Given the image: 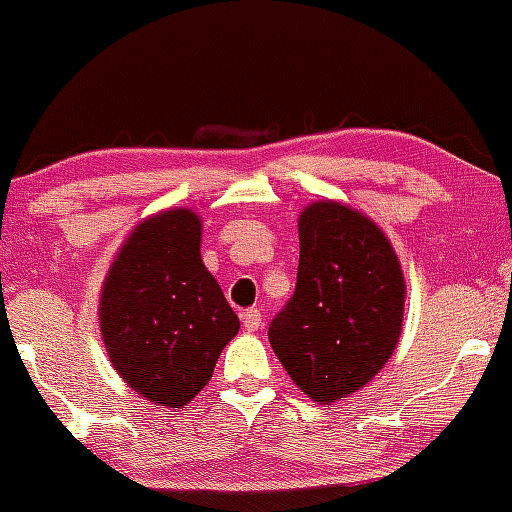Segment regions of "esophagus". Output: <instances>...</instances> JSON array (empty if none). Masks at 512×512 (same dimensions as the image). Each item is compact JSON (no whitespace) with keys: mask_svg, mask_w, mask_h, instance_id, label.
Returning <instances> with one entry per match:
<instances>
[{"mask_svg":"<svg viewBox=\"0 0 512 512\" xmlns=\"http://www.w3.org/2000/svg\"><path fill=\"white\" fill-rule=\"evenodd\" d=\"M262 327V313L257 308H250L248 313H243V330L245 332H257Z\"/></svg>","mask_w":512,"mask_h":512,"instance_id":"obj_1","label":"esophagus"}]
</instances>
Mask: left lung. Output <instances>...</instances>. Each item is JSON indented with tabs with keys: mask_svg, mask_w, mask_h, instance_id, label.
I'll return each mask as SVG.
<instances>
[{
	"mask_svg": "<svg viewBox=\"0 0 512 512\" xmlns=\"http://www.w3.org/2000/svg\"><path fill=\"white\" fill-rule=\"evenodd\" d=\"M298 281L269 344L313 402L368 385L395 354L404 320L402 264L383 228L334 199L298 216Z\"/></svg>",
	"mask_w": 512,
	"mask_h": 512,
	"instance_id": "obj_1",
	"label": "left lung"
}]
</instances>
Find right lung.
I'll return each instance as SVG.
<instances>
[{
	"label": "right lung",
	"mask_w": 512,
	"mask_h": 512,
	"mask_svg": "<svg viewBox=\"0 0 512 512\" xmlns=\"http://www.w3.org/2000/svg\"><path fill=\"white\" fill-rule=\"evenodd\" d=\"M199 245L195 211H158L132 228L103 281L98 320L110 363L158 407L192 402L240 330Z\"/></svg>",
	"instance_id": "right-lung-1"
}]
</instances>
